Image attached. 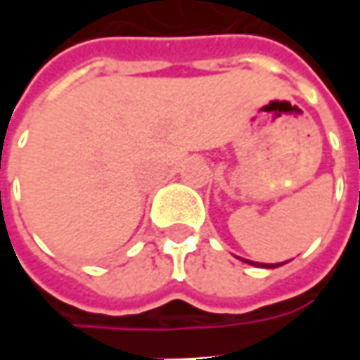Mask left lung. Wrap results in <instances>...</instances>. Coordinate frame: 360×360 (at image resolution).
Wrapping results in <instances>:
<instances>
[{"label":"left lung","mask_w":360,"mask_h":360,"mask_svg":"<svg viewBox=\"0 0 360 360\" xmlns=\"http://www.w3.org/2000/svg\"><path fill=\"white\" fill-rule=\"evenodd\" d=\"M245 262H249V264H255V262H250V260H245ZM281 264H283V262H281ZM281 264H268V266L258 264V266H262V268H278V266H281ZM255 266H257V264H255Z\"/></svg>","instance_id":"left-lung-1"}]
</instances>
